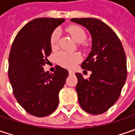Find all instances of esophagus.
Wrapping results in <instances>:
<instances>
[{
	"label": "esophagus",
	"instance_id": "34e87169",
	"mask_svg": "<svg viewBox=\"0 0 135 135\" xmlns=\"http://www.w3.org/2000/svg\"><path fill=\"white\" fill-rule=\"evenodd\" d=\"M68 73H69V75H73V74H74V71L72 70H68Z\"/></svg>",
	"mask_w": 135,
	"mask_h": 135
}]
</instances>
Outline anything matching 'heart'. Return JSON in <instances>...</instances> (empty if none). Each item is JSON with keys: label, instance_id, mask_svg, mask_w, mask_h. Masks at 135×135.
I'll use <instances>...</instances> for the list:
<instances>
[{"label": "heart", "instance_id": "heart-1", "mask_svg": "<svg viewBox=\"0 0 135 135\" xmlns=\"http://www.w3.org/2000/svg\"><path fill=\"white\" fill-rule=\"evenodd\" d=\"M68 31L77 43H82L86 40V33L80 27L75 25L70 26L68 28ZM59 38V31L56 30L52 34L50 38V45L52 49H55L57 46ZM81 59L82 58L80 55L78 53H68L66 52H60L56 55V60L58 64L67 68H72L75 66L76 63L80 61Z\"/></svg>", "mask_w": 135, "mask_h": 135}]
</instances>
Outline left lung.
<instances>
[{
    "label": "left lung",
    "mask_w": 135,
    "mask_h": 135,
    "mask_svg": "<svg viewBox=\"0 0 135 135\" xmlns=\"http://www.w3.org/2000/svg\"><path fill=\"white\" fill-rule=\"evenodd\" d=\"M70 21L86 28L91 37L90 53L81 64L91 74L85 80L80 73H76L79 104L89 113L101 114L116 103L126 80L124 49L115 32L101 20L74 18Z\"/></svg>",
    "instance_id": "obj_1"
}]
</instances>
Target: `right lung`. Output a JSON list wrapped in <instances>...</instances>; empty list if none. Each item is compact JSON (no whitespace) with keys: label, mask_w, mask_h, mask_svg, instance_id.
Wrapping results in <instances>:
<instances>
[{"label":"right lung","mask_w":135,"mask_h":135,"mask_svg":"<svg viewBox=\"0 0 135 135\" xmlns=\"http://www.w3.org/2000/svg\"><path fill=\"white\" fill-rule=\"evenodd\" d=\"M65 18H37L27 23L15 37L9 56L8 75L18 103L37 117L52 113L68 71L56 66L51 74L44 66L51 54L50 38Z\"/></svg>","instance_id":"right-lung-1"}]
</instances>
